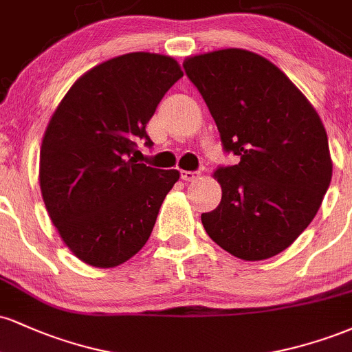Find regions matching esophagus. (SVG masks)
<instances>
[{
	"instance_id": "1",
	"label": "esophagus",
	"mask_w": 352,
	"mask_h": 352,
	"mask_svg": "<svg viewBox=\"0 0 352 352\" xmlns=\"http://www.w3.org/2000/svg\"><path fill=\"white\" fill-rule=\"evenodd\" d=\"M199 177H200V172H188V170L182 172V180L185 182H193L199 179Z\"/></svg>"
}]
</instances>
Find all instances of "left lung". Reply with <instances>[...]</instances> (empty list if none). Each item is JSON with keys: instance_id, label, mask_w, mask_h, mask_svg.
I'll return each mask as SVG.
<instances>
[{"instance_id": "1", "label": "left lung", "mask_w": 352, "mask_h": 352, "mask_svg": "<svg viewBox=\"0 0 352 352\" xmlns=\"http://www.w3.org/2000/svg\"><path fill=\"white\" fill-rule=\"evenodd\" d=\"M215 120L227 152L240 162L213 172L221 187L205 232L245 261L281 253L305 232L333 177L328 134L292 79L256 52L228 47L184 60Z\"/></svg>"}]
</instances>
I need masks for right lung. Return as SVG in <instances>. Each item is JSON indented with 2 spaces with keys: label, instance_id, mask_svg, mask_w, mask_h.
Masks as SVG:
<instances>
[{
  "label": "right lung",
  "instance_id": "obj_1",
  "mask_svg": "<svg viewBox=\"0 0 352 352\" xmlns=\"http://www.w3.org/2000/svg\"><path fill=\"white\" fill-rule=\"evenodd\" d=\"M179 63L155 52H129L98 64L56 107L39 153V187L59 236L94 268H114L142 250L179 170L137 164L135 140Z\"/></svg>",
  "mask_w": 352,
  "mask_h": 352
}]
</instances>
